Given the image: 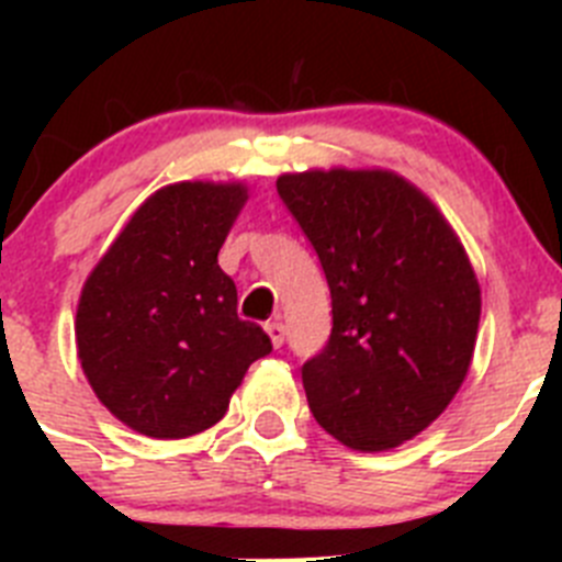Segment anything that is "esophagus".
I'll return each mask as SVG.
<instances>
[{"label":"esophagus","mask_w":562,"mask_h":562,"mask_svg":"<svg viewBox=\"0 0 562 562\" xmlns=\"http://www.w3.org/2000/svg\"><path fill=\"white\" fill-rule=\"evenodd\" d=\"M265 329L267 335H270L272 346L281 349V346H284V324H281V321H270V324H265Z\"/></svg>","instance_id":"esophagus-1"}]
</instances>
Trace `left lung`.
<instances>
[{"label": "left lung", "mask_w": 562, "mask_h": 562, "mask_svg": "<svg viewBox=\"0 0 562 562\" xmlns=\"http://www.w3.org/2000/svg\"><path fill=\"white\" fill-rule=\"evenodd\" d=\"M276 188L331 292L329 340L301 366L317 425L369 453L414 439L473 360L481 290L464 247L391 171L284 173Z\"/></svg>", "instance_id": "obj_1"}]
</instances>
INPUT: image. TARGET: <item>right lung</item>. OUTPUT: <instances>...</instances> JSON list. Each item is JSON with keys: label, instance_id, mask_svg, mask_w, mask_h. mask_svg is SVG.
<instances>
[{"label": "right lung", "instance_id": "1", "mask_svg": "<svg viewBox=\"0 0 562 562\" xmlns=\"http://www.w3.org/2000/svg\"><path fill=\"white\" fill-rule=\"evenodd\" d=\"M247 200L241 186L177 182L134 213L87 278L78 357L98 400L154 439H186L225 416L265 329L236 315L216 261Z\"/></svg>", "mask_w": 562, "mask_h": 562}]
</instances>
